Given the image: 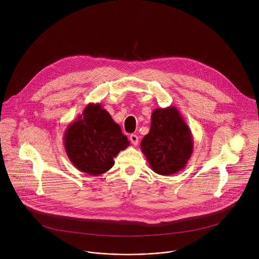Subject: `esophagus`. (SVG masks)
Here are the masks:
<instances>
[{
	"mask_svg": "<svg viewBox=\"0 0 259 259\" xmlns=\"http://www.w3.org/2000/svg\"><path fill=\"white\" fill-rule=\"evenodd\" d=\"M130 140H131L132 144H133L135 147H137V146H138V144H139V138H138V136H137V135H131Z\"/></svg>",
	"mask_w": 259,
	"mask_h": 259,
	"instance_id": "34e87169",
	"label": "esophagus"
}]
</instances>
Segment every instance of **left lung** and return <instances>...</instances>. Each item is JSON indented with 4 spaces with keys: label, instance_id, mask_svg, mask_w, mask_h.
I'll return each instance as SVG.
<instances>
[{
    "label": "left lung",
    "instance_id": "1",
    "mask_svg": "<svg viewBox=\"0 0 259 259\" xmlns=\"http://www.w3.org/2000/svg\"><path fill=\"white\" fill-rule=\"evenodd\" d=\"M141 148L150 168L160 176L175 175L185 168L193 151V138L176 107L152 111L150 128Z\"/></svg>",
    "mask_w": 259,
    "mask_h": 259
}]
</instances>
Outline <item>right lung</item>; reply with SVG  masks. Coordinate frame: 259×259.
Returning <instances> with one entry per match:
<instances>
[{
  "mask_svg": "<svg viewBox=\"0 0 259 259\" xmlns=\"http://www.w3.org/2000/svg\"><path fill=\"white\" fill-rule=\"evenodd\" d=\"M64 146L78 170L97 177L111 169L113 157L127 148L130 142L100 104H89L67 127Z\"/></svg>",
  "mask_w": 259,
  "mask_h": 259,
  "instance_id": "obj_1",
  "label": "right lung"
}]
</instances>
